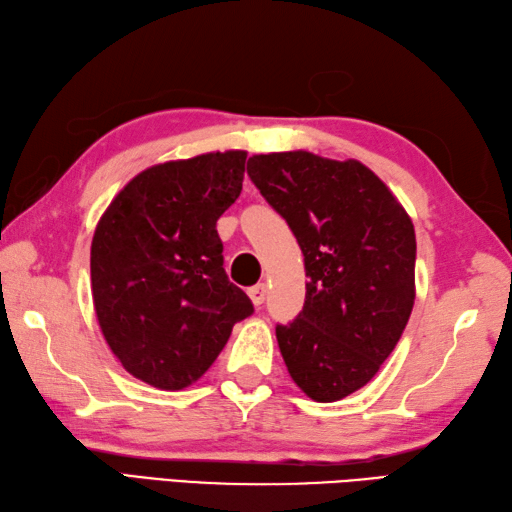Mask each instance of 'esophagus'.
<instances>
[{"label":"esophagus","mask_w":512,"mask_h":512,"mask_svg":"<svg viewBox=\"0 0 512 512\" xmlns=\"http://www.w3.org/2000/svg\"><path fill=\"white\" fill-rule=\"evenodd\" d=\"M247 293H249V298H252V302L256 306H260V304L265 302V298H267V285H265V282H258V285L249 287Z\"/></svg>","instance_id":"obj_1"}]
</instances>
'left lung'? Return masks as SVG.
Returning a JSON list of instances; mask_svg holds the SVG:
<instances>
[{"label":"left lung","instance_id":"8db88e82","mask_svg":"<svg viewBox=\"0 0 512 512\" xmlns=\"http://www.w3.org/2000/svg\"><path fill=\"white\" fill-rule=\"evenodd\" d=\"M247 175L289 223L309 278L300 315L276 326L282 359L309 399H344L379 372L410 320V214L357 160L309 151L254 155Z\"/></svg>","mask_w":512,"mask_h":512}]
</instances>
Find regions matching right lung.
Here are the masks:
<instances>
[{
	"instance_id": "add662e5",
	"label": "right lung",
	"mask_w": 512,
	"mask_h": 512,
	"mask_svg": "<svg viewBox=\"0 0 512 512\" xmlns=\"http://www.w3.org/2000/svg\"><path fill=\"white\" fill-rule=\"evenodd\" d=\"M245 151L155 164L102 214L92 241L94 309L113 355L135 379L184 390L254 313L227 280L221 214L241 195Z\"/></svg>"
}]
</instances>
